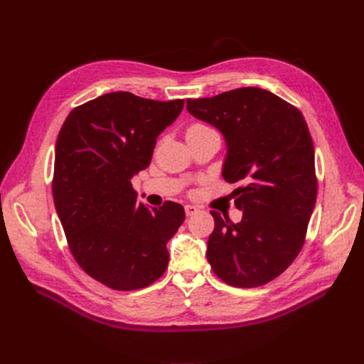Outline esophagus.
Instances as JSON below:
<instances>
[{
    "label": "esophagus",
    "mask_w": 364,
    "mask_h": 364,
    "mask_svg": "<svg viewBox=\"0 0 364 364\" xmlns=\"http://www.w3.org/2000/svg\"><path fill=\"white\" fill-rule=\"evenodd\" d=\"M196 213H199V208L196 205H185V214L186 215H194Z\"/></svg>",
    "instance_id": "esophagus-1"
}]
</instances>
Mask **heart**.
I'll return each mask as SVG.
<instances>
[{
	"instance_id": "b5f03b06",
	"label": "heart",
	"mask_w": 364,
	"mask_h": 364,
	"mask_svg": "<svg viewBox=\"0 0 364 364\" xmlns=\"http://www.w3.org/2000/svg\"><path fill=\"white\" fill-rule=\"evenodd\" d=\"M203 130H210V129L202 124H194L188 129V133H198V132H203Z\"/></svg>"
}]
</instances>
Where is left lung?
I'll return each mask as SVG.
<instances>
[{
	"instance_id": "left-lung-1",
	"label": "left lung",
	"mask_w": 364,
	"mask_h": 364,
	"mask_svg": "<svg viewBox=\"0 0 364 364\" xmlns=\"http://www.w3.org/2000/svg\"><path fill=\"white\" fill-rule=\"evenodd\" d=\"M196 119L218 129L227 145L222 176L235 183L232 223L211 211L214 231L206 259L215 276L255 288L287 269L300 252L316 206L314 144L296 107L259 87L186 100Z\"/></svg>"
}]
</instances>
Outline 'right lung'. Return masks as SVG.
<instances>
[{"instance_id":"add662e5","label":"right lung","mask_w":364,"mask_h":364,"mask_svg":"<svg viewBox=\"0 0 364 364\" xmlns=\"http://www.w3.org/2000/svg\"><path fill=\"white\" fill-rule=\"evenodd\" d=\"M182 109L183 100L113 92L73 109L58 134V218L77 264L112 289L149 287L168 264L166 242L185 219L183 206L137 203L132 179L150 165L156 139Z\"/></svg>"}]
</instances>
